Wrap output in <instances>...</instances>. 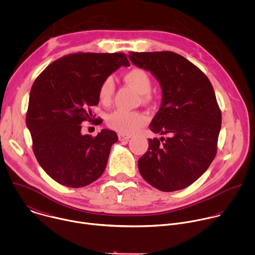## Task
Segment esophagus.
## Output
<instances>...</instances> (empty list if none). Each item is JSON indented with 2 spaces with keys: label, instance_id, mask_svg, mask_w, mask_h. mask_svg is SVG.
Returning <instances> with one entry per match:
<instances>
[{
  "label": "esophagus",
  "instance_id": "obj_1",
  "mask_svg": "<svg viewBox=\"0 0 255 255\" xmlns=\"http://www.w3.org/2000/svg\"><path fill=\"white\" fill-rule=\"evenodd\" d=\"M118 137H119V140H120V141H128V140L131 138V135H127V134L119 133Z\"/></svg>",
  "mask_w": 255,
  "mask_h": 255
}]
</instances>
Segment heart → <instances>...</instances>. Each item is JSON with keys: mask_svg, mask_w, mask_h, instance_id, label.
Listing matches in <instances>:
<instances>
[{"mask_svg": "<svg viewBox=\"0 0 255 255\" xmlns=\"http://www.w3.org/2000/svg\"><path fill=\"white\" fill-rule=\"evenodd\" d=\"M124 80L137 93L143 95V100H148V93L151 90V79L146 71L141 68H132L126 72ZM115 91L114 80L106 78L100 85L98 97L103 105H109L112 101ZM108 126L123 134H131L141 128L147 121V117L142 113L130 112L125 110H116L107 117Z\"/></svg>", "mask_w": 255, "mask_h": 255, "instance_id": "b5f03b06", "label": "heart"}]
</instances>
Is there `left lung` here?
Listing matches in <instances>:
<instances>
[{"instance_id":"obj_1","label":"left lung","mask_w":255,"mask_h":255,"mask_svg":"<svg viewBox=\"0 0 255 255\" xmlns=\"http://www.w3.org/2000/svg\"><path fill=\"white\" fill-rule=\"evenodd\" d=\"M133 64L150 71L162 99L150 130L162 135L148 139L138 159L142 177L155 189H186L210 166L217 152L222 115L214 89L204 72L171 51L130 52Z\"/></svg>"}]
</instances>
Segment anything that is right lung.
<instances>
[{"mask_svg": "<svg viewBox=\"0 0 255 255\" xmlns=\"http://www.w3.org/2000/svg\"><path fill=\"white\" fill-rule=\"evenodd\" d=\"M122 65H130L124 53L80 52L53 61L35 80L26 125L36 159L58 184L83 188L104 172L118 136L108 129L83 135L81 124L93 120L100 85Z\"/></svg>", "mask_w": 255, "mask_h": 255, "instance_id": "right-lung-1", "label": "right lung"}]
</instances>
